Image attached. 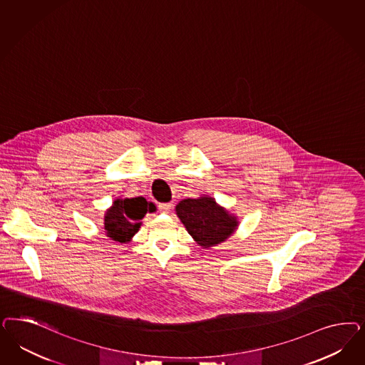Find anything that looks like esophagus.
Masks as SVG:
<instances>
[{"mask_svg": "<svg viewBox=\"0 0 365 365\" xmlns=\"http://www.w3.org/2000/svg\"><path fill=\"white\" fill-rule=\"evenodd\" d=\"M172 207H173V204H170V202H163V204H158V210L161 212H164V213L170 212Z\"/></svg>", "mask_w": 365, "mask_h": 365, "instance_id": "1", "label": "esophagus"}]
</instances>
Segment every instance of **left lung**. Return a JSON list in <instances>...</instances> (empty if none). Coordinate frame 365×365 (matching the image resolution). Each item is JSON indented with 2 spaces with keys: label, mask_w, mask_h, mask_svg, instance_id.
Returning <instances> with one entry per match:
<instances>
[{
  "label": "left lung",
  "mask_w": 365,
  "mask_h": 365,
  "mask_svg": "<svg viewBox=\"0 0 365 365\" xmlns=\"http://www.w3.org/2000/svg\"><path fill=\"white\" fill-rule=\"evenodd\" d=\"M177 216L187 231L202 247L224 242L236 228V219L211 197L185 199L176 207Z\"/></svg>",
  "instance_id": "obj_1"
}]
</instances>
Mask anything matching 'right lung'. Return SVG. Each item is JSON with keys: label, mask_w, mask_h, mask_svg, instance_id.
Segmentation results:
<instances>
[{"label": "right lung", "mask_w": 365, "mask_h": 365, "mask_svg": "<svg viewBox=\"0 0 365 365\" xmlns=\"http://www.w3.org/2000/svg\"><path fill=\"white\" fill-rule=\"evenodd\" d=\"M155 211L153 202L143 197L117 199L113 207L106 212L105 230L108 237L119 243H126L131 236L138 232L142 217L146 212Z\"/></svg>", "instance_id": "add662e5"}]
</instances>
